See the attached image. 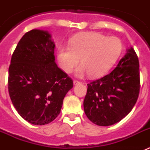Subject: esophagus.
<instances>
[{"label":"esophagus","mask_w":150,"mask_h":150,"mask_svg":"<svg viewBox=\"0 0 150 150\" xmlns=\"http://www.w3.org/2000/svg\"><path fill=\"white\" fill-rule=\"evenodd\" d=\"M81 82L80 81H78V80H76V79H74V85H77V84H80Z\"/></svg>","instance_id":"1"}]
</instances>
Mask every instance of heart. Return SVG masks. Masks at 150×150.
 Masks as SVG:
<instances>
[{"label":"heart","mask_w":150,"mask_h":150,"mask_svg":"<svg viewBox=\"0 0 150 150\" xmlns=\"http://www.w3.org/2000/svg\"><path fill=\"white\" fill-rule=\"evenodd\" d=\"M122 50V44L116 37H106L96 32L83 33L74 37L70 46H61L58 51L59 64L70 74L79 64V75L88 73L89 76H102L111 68Z\"/></svg>","instance_id":"1"}]
</instances>
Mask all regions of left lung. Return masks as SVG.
Returning a JSON list of instances; mask_svg holds the SVG:
<instances>
[{
  "mask_svg": "<svg viewBox=\"0 0 150 150\" xmlns=\"http://www.w3.org/2000/svg\"><path fill=\"white\" fill-rule=\"evenodd\" d=\"M83 107L88 120L97 125L108 126L131 112L140 88L139 60L134 50H128L110 74L87 84Z\"/></svg>",
  "mask_w": 150,
  "mask_h": 150,
  "instance_id": "1",
  "label": "left lung"
}]
</instances>
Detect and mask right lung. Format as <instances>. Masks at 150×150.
<instances>
[{
	"label": "right lung",
	"mask_w": 150,
	"mask_h": 150,
	"mask_svg": "<svg viewBox=\"0 0 150 150\" xmlns=\"http://www.w3.org/2000/svg\"><path fill=\"white\" fill-rule=\"evenodd\" d=\"M48 32L25 33L12 55L8 91L13 106L24 120L42 125L61 112L63 99L74 83L55 62V44Z\"/></svg>",
	"instance_id": "right-lung-1"
}]
</instances>
